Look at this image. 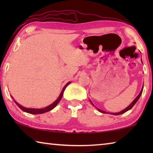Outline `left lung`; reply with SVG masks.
<instances>
[{"label": "left lung", "instance_id": "1", "mask_svg": "<svg viewBox=\"0 0 153 153\" xmlns=\"http://www.w3.org/2000/svg\"><path fill=\"white\" fill-rule=\"evenodd\" d=\"M141 61H142V59H141ZM142 90H143V86H142V89H141V91H140V92L139 93V94L137 96V97H136V98L135 99H134L132 102H131V103L130 105H129L128 107H127L125 109H123V110H122L121 111H120V112H118V113H111L110 114H111V115H121V114H123V113H126V112H127V111H129V110H130L131 108H132L134 106V105L136 104V103L137 102V101H138V99L140 98V96H141V94H142ZM90 102H91V104L94 106V107H96V108H97V109L99 111V112H100V113H106V112L105 111H102V110H101V109H100V108H97V107H96V106H94V105L93 104V103L92 102V101H91V100H90Z\"/></svg>", "mask_w": 153, "mask_h": 153}]
</instances>
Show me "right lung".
I'll return each instance as SVG.
<instances>
[{"label":"right lung","mask_w":153,"mask_h":153,"mask_svg":"<svg viewBox=\"0 0 153 153\" xmlns=\"http://www.w3.org/2000/svg\"><path fill=\"white\" fill-rule=\"evenodd\" d=\"M71 82H69L68 83H67V84L65 85V86L63 87V90H62V91L61 92L60 95L59 96V97L56 98V100H55L52 104H51L50 105L47 106V107H46L45 108H26L24 107V106L21 105H19V103H18L17 102H16V100H14V98H13V97H11V98L13 99L14 102L16 103V105L19 107L21 109H22V111H24V112H26V113H30V114H42V113H46L48 112V111H51L52 109H53L54 108H55L56 105H58V103L60 102V100H61L62 98V97H63V92H64V90L66 88V87L68 86V85L70 84Z\"/></svg>","instance_id":"add662e5"}]
</instances>
